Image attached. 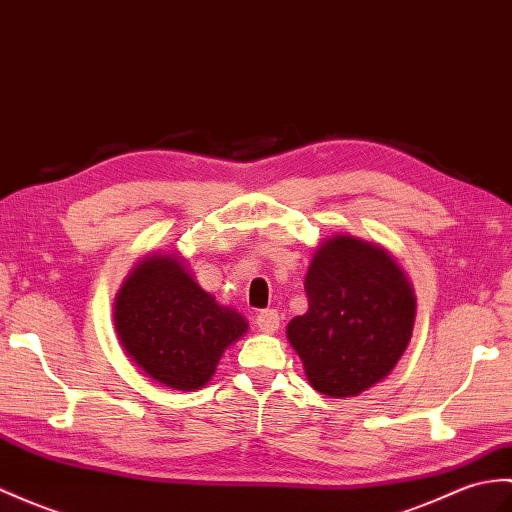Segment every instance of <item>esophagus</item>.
I'll use <instances>...</instances> for the list:
<instances>
[{
  "label": "esophagus",
  "mask_w": 512,
  "mask_h": 512,
  "mask_svg": "<svg viewBox=\"0 0 512 512\" xmlns=\"http://www.w3.org/2000/svg\"><path fill=\"white\" fill-rule=\"evenodd\" d=\"M255 323L259 327V331H264V334H275V331L279 329V314L275 310H264L257 314Z\"/></svg>",
  "instance_id": "1"
}]
</instances>
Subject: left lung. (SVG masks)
<instances>
[{
	"label": "left lung",
	"instance_id": "left-lung-1",
	"mask_svg": "<svg viewBox=\"0 0 512 512\" xmlns=\"http://www.w3.org/2000/svg\"><path fill=\"white\" fill-rule=\"evenodd\" d=\"M307 312L288 323L307 382L320 395L358 397L406 353L417 296L388 248L338 233L320 244L305 277Z\"/></svg>",
	"mask_w": 512,
	"mask_h": 512
}]
</instances>
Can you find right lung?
<instances>
[{
    "instance_id": "1",
    "label": "right lung",
    "mask_w": 512,
    "mask_h": 512,
    "mask_svg": "<svg viewBox=\"0 0 512 512\" xmlns=\"http://www.w3.org/2000/svg\"><path fill=\"white\" fill-rule=\"evenodd\" d=\"M122 349L152 382L192 392L207 386L248 320L202 290L181 253H148L128 272L113 305Z\"/></svg>"
}]
</instances>
